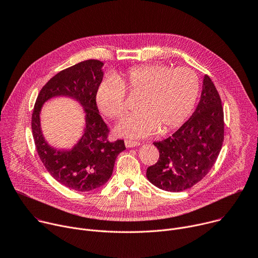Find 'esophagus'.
<instances>
[{
    "instance_id": "34e87169",
    "label": "esophagus",
    "mask_w": 258,
    "mask_h": 258,
    "mask_svg": "<svg viewBox=\"0 0 258 258\" xmlns=\"http://www.w3.org/2000/svg\"><path fill=\"white\" fill-rule=\"evenodd\" d=\"M140 143L137 142V141H132V140H125V146L127 147V148H133V147H136V146H139Z\"/></svg>"
}]
</instances>
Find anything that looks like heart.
<instances>
[{
	"label": "heart",
	"mask_w": 258,
	"mask_h": 258,
	"mask_svg": "<svg viewBox=\"0 0 258 258\" xmlns=\"http://www.w3.org/2000/svg\"><path fill=\"white\" fill-rule=\"evenodd\" d=\"M199 78L188 67L172 68L166 64H146L108 77L99 85L96 102L109 118H120L126 111L125 90L141 95L138 113L122 119L116 133L133 138L149 136L159 128L167 133L185 121L196 104Z\"/></svg>",
	"instance_id": "b5f03b06"
}]
</instances>
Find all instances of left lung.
<instances>
[{"instance_id": "8db88e82", "label": "left lung", "mask_w": 258, "mask_h": 258, "mask_svg": "<svg viewBox=\"0 0 258 258\" xmlns=\"http://www.w3.org/2000/svg\"><path fill=\"white\" fill-rule=\"evenodd\" d=\"M224 135L222 100L210 78L205 76L200 102L190 119L167 139L153 143L159 158L147 168V177L168 192L192 188L214 165Z\"/></svg>"}]
</instances>
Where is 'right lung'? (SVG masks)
<instances>
[{"label": "right lung", "instance_id": "add662e5", "mask_svg": "<svg viewBox=\"0 0 258 258\" xmlns=\"http://www.w3.org/2000/svg\"><path fill=\"white\" fill-rule=\"evenodd\" d=\"M102 66L103 62L90 59L58 72L42 88L31 115L35 148L44 166L63 186L79 192L103 186L112 174L117 155L125 149L123 140H108L110 131L99 114L96 93L103 80ZM57 95L76 98L86 112L85 133L69 152L50 147L40 130V108L46 100Z\"/></svg>", "mask_w": 258, "mask_h": 258}]
</instances>
